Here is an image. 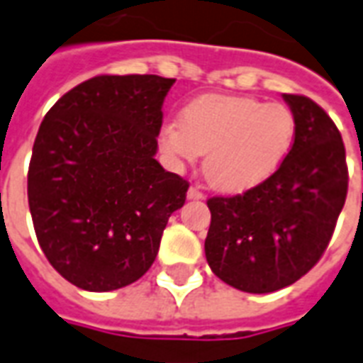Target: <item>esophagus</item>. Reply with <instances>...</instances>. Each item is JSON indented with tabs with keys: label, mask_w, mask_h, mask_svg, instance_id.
<instances>
[{
	"label": "esophagus",
	"mask_w": 363,
	"mask_h": 363,
	"mask_svg": "<svg viewBox=\"0 0 363 363\" xmlns=\"http://www.w3.org/2000/svg\"><path fill=\"white\" fill-rule=\"evenodd\" d=\"M187 199H191V201H199V199H204V195L199 191L197 187H189V189H187Z\"/></svg>",
	"instance_id": "obj_1"
}]
</instances>
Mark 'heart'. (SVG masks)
I'll use <instances>...</instances> for the list:
<instances>
[{
	"instance_id": "b5f03b06",
	"label": "heart",
	"mask_w": 363,
	"mask_h": 363,
	"mask_svg": "<svg viewBox=\"0 0 363 363\" xmlns=\"http://www.w3.org/2000/svg\"><path fill=\"white\" fill-rule=\"evenodd\" d=\"M295 135V114L281 103L212 94L187 103L179 122H166L159 145L176 164L195 162L204 152L212 187L243 193L281 168Z\"/></svg>"
}]
</instances>
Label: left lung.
Listing matches in <instances>:
<instances>
[{
    "label": "left lung",
    "mask_w": 363,
    "mask_h": 363,
    "mask_svg": "<svg viewBox=\"0 0 363 363\" xmlns=\"http://www.w3.org/2000/svg\"><path fill=\"white\" fill-rule=\"evenodd\" d=\"M283 99L296 135L281 168L243 195L206 201V262L223 283L255 295L293 285L314 268L347 201V152L335 122L310 97Z\"/></svg>",
    "instance_id": "left-lung-1"
}]
</instances>
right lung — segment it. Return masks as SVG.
<instances>
[{"mask_svg":"<svg viewBox=\"0 0 363 363\" xmlns=\"http://www.w3.org/2000/svg\"><path fill=\"white\" fill-rule=\"evenodd\" d=\"M174 78L95 76L65 94L38 130L28 204L49 264L76 287L107 293L157 258L189 184L155 159Z\"/></svg>","mask_w":363,"mask_h":363,"instance_id":"obj_1","label":"right lung"}]
</instances>
